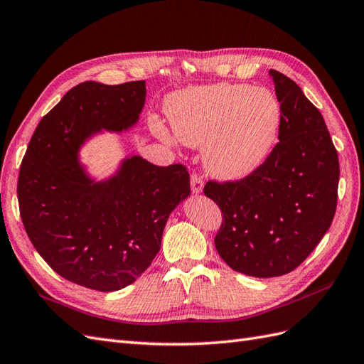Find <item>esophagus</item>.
I'll return each instance as SVG.
<instances>
[{
	"instance_id": "34e87169",
	"label": "esophagus",
	"mask_w": 364,
	"mask_h": 364,
	"mask_svg": "<svg viewBox=\"0 0 364 364\" xmlns=\"http://www.w3.org/2000/svg\"><path fill=\"white\" fill-rule=\"evenodd\" d=\"M191 191L194 194H200L203 191V179L200 178V176H197V174L191 176Z\"/></svg>"
}]
</instances>
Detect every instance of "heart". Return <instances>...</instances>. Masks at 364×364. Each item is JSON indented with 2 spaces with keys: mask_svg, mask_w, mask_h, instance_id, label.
Returning <instances> with one entry per match:
<instances>
[{
  "mask_svg": "<svg viewBox=\"0 0 364 364\" xmlns=\"http://www.w3.org/2000/svg\"><path fill=\"white\" fill-rule=\"evenodd\" d=\"M165 112L174 135L186 146H203L206 171L225 182L255 173L272 155L282 126L278 97L252 85L185 87L167 97ZM153 130L165 142L174 141L159 121Z\"/></svg>",
  "mask_w": 364,
  "mask_h": 364,
  "instance_id": "1",
  "label": "heart"
}]
</instances>
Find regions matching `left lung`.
Segmentation results:
<instances>
[{
    "label": "left lung",
    "instance_id": "8db88e82",
    "mask_svg": "<svg viewBox=\"0 0 364 364\" xmlns=\"http://www.w3.org/2000/svg\"><path fill=\"white\" fill-rule=\"evenodd\" d=\"M269 75L282 107L279 142L249 178L203 190L225 217L218 255L253 278L281 277L314 250L333 223L340 176L322 114L287 75Z\"/></svg>",
    "mask_w": 364,
    "mask_h": 364
}]
</instances>
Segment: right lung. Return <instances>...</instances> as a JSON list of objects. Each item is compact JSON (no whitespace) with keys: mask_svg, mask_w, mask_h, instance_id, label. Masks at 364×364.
<instances>
[{"mask_svg":"<svg viewBox=\"0 0 364 364\" xmlns=\"http://www.w3.org/2000/svg\"><path fill=\"white\" fill-rule=\"evenodd\" d=\"M146 95L144 80L74 86L41 119L21 164L18 202L30 241L54 272L86 289L117 291L135 282L191 193L181 164L158 167L130 155L97 179L80 159L94 136L134 129Z\"/></svg>","mask_w":364,"mask_h":364,"instance_id":"obj_1","label":"right lung"}]
</instances>
